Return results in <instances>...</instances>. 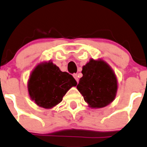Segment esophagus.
Listing matches in <instances>:
<instances>
[{
	"instance_id": "obj_1",
	"label": "esophagus",
	"mask_w": 147,
	"mask_h": 147,
	"mask_svg": "<svg viewBox=\"0 0 147 147\" xmlns=\"http://www.w3.org/2000/svg\"><path fill=\"white\" fill-rule=\"evenodd\" d=\"M73 77H74V78L75 79V80L78 82V81H79V78H78V75H77V74H74Z\"/></svg>"
}]
</instances>
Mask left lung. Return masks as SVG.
<instances>
[{"label":"left lung","mask_w":147,"mask_h":147,"mask_svg":"<svg viewBox=\"0 0 147 147\" xmlns=\"http://www.w3.org/2000/svg\"><path fill=\"white\" fill-rule=\"evenodd\" d=\"M82 73L77 88L90 108H103L114 100L118 81L107 62L101 59H90L82 67Z\"/></svg>","instance_id":"1"}]
</instances>
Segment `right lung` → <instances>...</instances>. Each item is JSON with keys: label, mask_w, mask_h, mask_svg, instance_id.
Segmentation results:
<instances>
[{"label": "right lung", "mask_w": 147, "mask_h": 147, "mask_svg": "<svg viewBox=\"0 0 147 147\" xmlns=\"http://www.w3.org/2000/svg\"><path fill=\"white\" fill-rule=\"evenodd\" d=\"M27 85L31 99L39 107L49 109L59 104L67 92L76 86L77 82L72 75L62 72L49 61L36 66Z\"/></svg>", "instance_id": "obj_1"}]
</instances>
